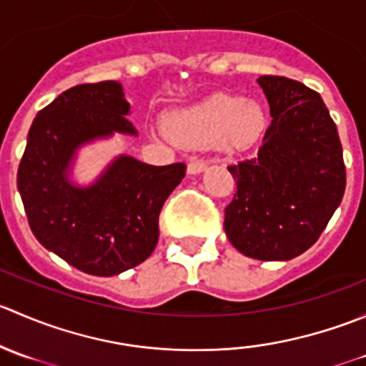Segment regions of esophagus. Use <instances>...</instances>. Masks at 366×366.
<instances>
[{
    "mask_svg": "<svg viewBox=\"0 0 366 366\" xmlns=\"http://www.w3.org/2000/svg\"><path fill=\"white\" fill-rule=\"evenodd\" d=\"M205 168H207L205 161L194 159V161H191L189 164H187V173H191V175H198V173L205 172Z\"/></svg>",
    "mask_w": 366,
    "mask_h": 366,
    "instance_id": "obj_1",
    "label": "esophagus"
}]
</instances>
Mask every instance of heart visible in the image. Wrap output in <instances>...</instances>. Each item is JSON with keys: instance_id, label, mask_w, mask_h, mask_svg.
I'll use <instances>...</instances> for the list:
<instances>
[{"instance_id": "b5f03b06", "label": "heart", "mask_w": 366, "mask_h": 366, "mask_svg": "<svg viewBox=\"0 0 366 366\" xmlns=\"http://www.w3.org/2000/svg\"><path fill=\"white\" fill-rule=\"evenodd\" d=\"M166 127L182 145L217 142L227 150H246L264 136L267 114L258 102L217 94L172 112Z\"/></svg>"}]
</instances>
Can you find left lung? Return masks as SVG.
<instances>
[{
	"label": "left lung",
	"mask_w": 366,
	"mask_h": 366,
	"mask_svg": "<svg viewBox=\"0 0 366 366\" xmlns=\"http://www.w3.org/2000/svg\"><path fill=\"white\" fill-rule=\"evenodd\" d=\"M271 125L252 159L228 166L237 193L224 209L228 241L257 260H290L317 242L345 191L337 125L320 95L282 76L257 79Z\"/></svg>",
	"instance_id": "obj_1"
}]
</instances>
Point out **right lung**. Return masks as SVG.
<instances>
[{"mask_svg": "<svg viewBox=\"0 0 366 366\" xmlns=\"http://www.w3.org/2000/svg\"><path fill=\"white\" fill-rule=\"evenodd\" d=\"M118 81L77 84L39 112L17 172L33 235L79 271L114 276L150 257L159 212L182 182L186 164L152 166L120 154L94 182L72 180L81 147L114 132L138 136Z\"/></svg>", "mask_w": 366, "mask_h": 366, "instance_id": "add662e5", "label": "right lung"}]
</instances>
